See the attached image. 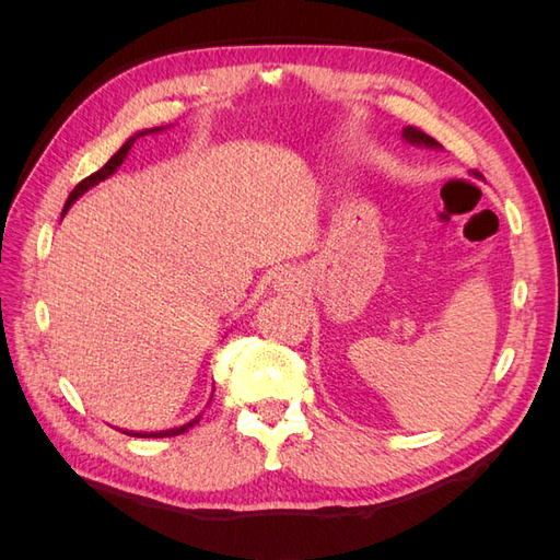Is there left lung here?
<instances>
[{
	"label": "left lung",
	"mask_w": 560,
	"mask_h": 560,
	"mask_svg": "<svg viewBox=\"0 0 560 560\" xmlns=\"http://www.w3.org/2000/svg\"><path fill=\"white\" fill-rule=\"evenodd\" d=\"M404 138L413 142V144H428V147H439V142L434 138H430L428 132H422L420 128H413V126H406L404 128Z\"/></svg>",
	"instance_id": "1"
}]
</instances>
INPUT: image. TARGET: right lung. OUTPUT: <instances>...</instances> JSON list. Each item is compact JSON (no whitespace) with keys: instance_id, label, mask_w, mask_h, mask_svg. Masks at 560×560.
I'll return each instance as SVG.
<instances>
[{"instance_id":"obj_1","label":"right lung","mask_w":560,"mask_h":560,"mask_svg":"<svg viewBox=\"0 0 560 560\" xmlns=\"http://www.w3.org/2000/svg\"><path fill=\"white\" fill-rule=\"evenodd\" d=\"M156 130V128H154ZM149 132V130H147ZM140 135H144V132H140ZM135 138H138V135H135ZM135 138H130L121 149H118L116 151V154L103 165V167H100V171L97 173H93V175H89L86 179H81L77 186H74V191L70 194V198H67V202H65V212H67V208H70L72 206V202L83 194V191H89L91 189V186L93 184H97V182H103V179H107L109 175H114L116 173V167L118 165H121L124 163V159L128 156V149L132 147V142H135ZM194 422H198V418L194 420ZM194 422H186V425H182V428H175V430H163V432H126V434H130V436H177V434H182V432H186V430H189L191 425H194Z\"/></svg>"}]
</instances>
